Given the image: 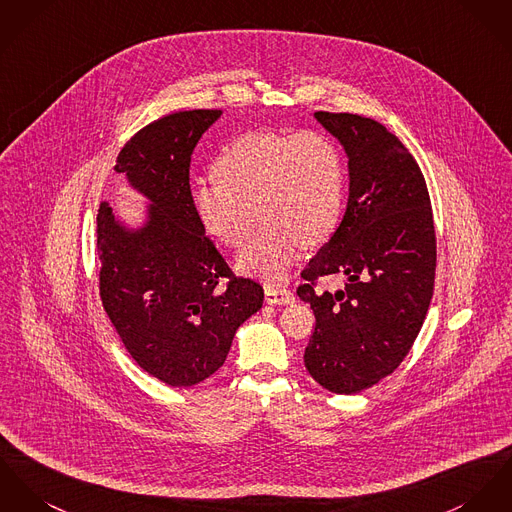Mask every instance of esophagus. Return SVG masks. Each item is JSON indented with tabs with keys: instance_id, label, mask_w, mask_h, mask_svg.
Instances as JSON below:
<instances>
[{
	"instance_id": "1",
	"label": "esophagus",
	"mask_w": 512,
	"mask_h": 512,
	"mask_svg": "<svg viewBox=\"0 0 512 512\" xmlns=\"http://www.w3.org/2000/svg\"><path fill=\"white\" fill-rule=\"evenodd\" d=\"M265 300L267 304H278V306H286L294 302V294L286 288H275V286H265Z\"/></svg>"
}]
</instances>
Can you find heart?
<instances>
[{"mask_svg":"<svg viewBox=\"0 0 512 512\" xmlns=\"http://www.w3.org/2000/svg\"><path fill=\"white\" fill-rule=\"evenodd\" d=\"M216 177L193 187L202 230L237 249L255 226V212L263 224L237 257L243 275L282 282L302 245L327 239L339 222L345 165L325 132L243 134L216 161Z\"/></svg>","mask_w":512,"mask_h":512,"instance_id":"1","label":"heart"}]
</instances>
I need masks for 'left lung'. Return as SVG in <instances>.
<instances>
[{
    "label": "left lung",
    "instance_id": "obj_1",
    "mask_svg": "<svg viewBox=\"0 0 512 512\" xmlns=\"http://www.w3.org/2000/svg\"><path fill=\"white\" fill-rule=\"evenodd\" d=\"M349 159L341 224L304 269L300 300L315 331L304 362L319 386L358 394L390 376L421 331L433 298L436 237L425 177L409 150L372 118L315 113ZM343 291L315 293L319 275Z\"/></svg>",
    "mask_w": 512,
    "mask_h": 512
}]
</instances>
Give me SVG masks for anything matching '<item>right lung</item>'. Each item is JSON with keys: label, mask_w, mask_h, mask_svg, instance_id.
<instances>
[{"label": "right lung", "mask_w": 512, "mask_h": 512, "mask_svg": "<svg viewBox=\"0 0 512 512\" xmlns=\"http://www.w3.org/2000/svg\"><path fill=\"white\" fill-rule=\"evenodd\" d=\"M222 111H185L142 128L115 171L146 198L138 226L103 200L97 214L99 290L120 341L140 368L173 388L212 376L239 325L263 306V288L232 275L198 222L191 156ZM229 278L226 289L217 282Z\"/></svg>", "instance_id": "add662e5"}]
</instances>
